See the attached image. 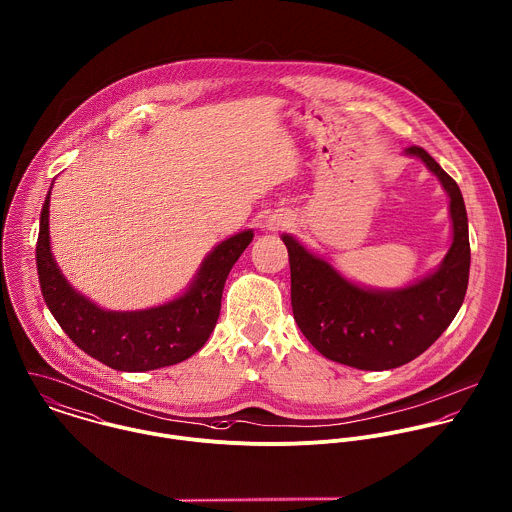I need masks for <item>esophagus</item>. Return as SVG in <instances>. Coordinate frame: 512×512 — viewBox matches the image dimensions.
Segmentation results:
<instances>
[{
	"label": "esophagus",
	"mask_w": 512,
	"mask_h": 512,
	"mask_svg": "<svg viewBox=\"0 0 512 512\" xmlns=\"http://www.w3.org/2000/svg\"><path fill=\"white\" fill-rule=\"evenodd\" d=\"M289 217L287 215H273L271 219H269V229H283V227H287L289 225Z\"/></svg>",
	"instance_id": "obj_1"
}]
</instances>
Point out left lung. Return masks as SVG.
I'll use <instances>...</instances> for the list:
<instances>
[{
    "label": "left lung",
    "instance_id": "1",
    "mask_svg": "<svg viewBox=\"0 0 512 512\" xmlns=\"http://www.w3.org/2000/svg\"><path fill=\"white\" fill-rule=\"evenodd\" d=\"M406 154L419 158L449 196L453 243L431 275L396 291L364 289L293 235H283L301 332L322 356L358 370H390L423 354L451 324L467 293L471 247L461 190L423 148L409 146Z\"/></svg>",
    "mask_w": 512,
    "mask_h": 512
}]
</instances>
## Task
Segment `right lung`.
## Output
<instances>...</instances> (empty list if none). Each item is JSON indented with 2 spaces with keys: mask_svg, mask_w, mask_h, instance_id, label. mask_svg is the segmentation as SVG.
<instances>
[{
  "mask_svg": "<svg viewBox=\"0 0 512 512\" xmlns=\"http://www.w3.org/2000/svg\"><path fill=\"white\" fill-rule=\"evenodd\" d=\"M49 202L51 190L39 217V285L51 314L83 352L120 372H148L178 364L204 346L219 318L225 279L253 241L251 229L213 247L182 297L160 307L118 312L97 307L61 275L51 253Z\"/></svg>",
  "mask_w": 512,
  "mask_h": 512,
  "instance_id": "add662e5",
  "label": "right lung"
}]
</instances>
